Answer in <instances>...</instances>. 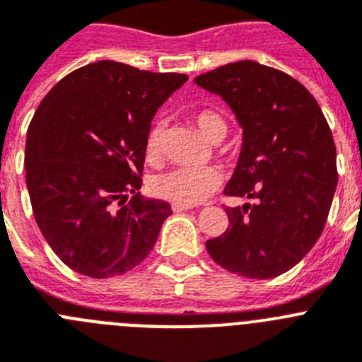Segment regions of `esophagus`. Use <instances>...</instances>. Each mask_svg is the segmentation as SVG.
Here are the masks:
<instances>
[{
	"mask_svg": "<svg viewBox=\"0 0 362 362\" xmlns=\"http://www.w3.org/2000/svg\"><path fill=\"white\" fill-rule=\"evenodd\" d=\"M189 209H193V206H189V204H180V202L173 204V211H175V213L189 211Z\"/></svg>",
	"mask_w": 362,
	"mask_h": 362,
	"instance_id": "esophagus-1",
	"label": "esophagus"
}]
</instances>
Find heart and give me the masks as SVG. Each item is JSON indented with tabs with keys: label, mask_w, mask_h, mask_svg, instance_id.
<instances>
[{
	"label": "heart",
	"mask_w": 362,
	"mask_h": 362,
	"mask_svg": "<svg viewBox=\"0 0 362 362\" xmlns=\"http://www.w3.org/2000/svg\"><path fill=\"white\" fill-rule=\"evenodd\" d=\"M193 122L202 133V136L209 142L216 138H224L226 131H228L224 118L211 109H202V111L194 112ZM160 151H162V127L155 125L147 133V158L156 160ZM218 184L220 173L215 168H175L163 175H158L151 184V189L160 199L191 206V204H199L207 199Z\"/></svg>",
	"instance_id": "1"
}]
</instances>
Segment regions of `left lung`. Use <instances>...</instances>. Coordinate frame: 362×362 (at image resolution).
Returning <instances> with one entry per match:
<instances>
[{
	"label": "left lung",
	"instance_id": "1",
	"mask_svg": "<svg viewBox=\"0 0 362 362\" xmlns=\"http://www.w3.org/2000/svg\"><path fill=\"white\" fill-rule=\"evenodd\" d=\"M218 94L242 127V149L226 207L229 226L206 242L218 266L247 279H273L319 240L337 187L335 144L319 103L295 78L251 59L194 78Z\"/></svg>",
	"mask_w": 362,
	"mask_h": 362
}]
</instances>
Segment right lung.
Masks as SVG:
<instances>
[{"instance_id":"1","label":"right lung","mask_w":362,"mask_h":362,"mask_svg":"<svg viewBox=\"0 0 362 362\" xmlns=\"http://www.w3.org/2000/svg\"><path fill=\"white\" fill-rule=\"evenodd\" d=\"M187 81L102 59L49 90L27 131L34 218L56 255L93 279L122 275L155 247L171 206L144 199L146 140L158 107Z\"/></svg>"}]
</instances>
